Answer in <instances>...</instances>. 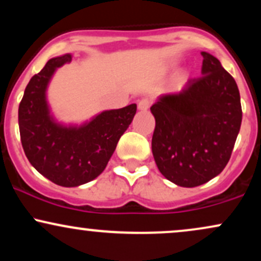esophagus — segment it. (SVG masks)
<instances>
[{"mask_svg":"<svg viewBox=\"0 0 261 261\" xmlns=\"http://www.w3.org/2000/svg\"><path fill=\"white\" fill-rule=\"evenodd\" d=\"M149 106H151V99H149V98H142V99L139 101V104H137L139 110H141V112H145V110H147Z\"/></svg>","mask_w":261,"mask_h":261,"instance_id":"34e87169","label":"esophagus"}]
</instances>
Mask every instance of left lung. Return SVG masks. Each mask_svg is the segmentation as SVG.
Here are the masks:
<instances>
[{"label":"left lung","mask_w":261,"mask_h":261,"mask_svg":"<svg viewBox=\"0 0 261 261\" xmlns=\"http://www.w3.org/2000/svg\"><path fill=\"white\" fill-rule=\"evenodd\" d=\"M201 77L180 92L158 98L152 153L160 172L179 187L194 188L220 174L228 163L242 124L234 79L202 51Z\"/></svg>","instance_id":"1"}]
</instances>
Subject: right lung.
Returning a JSON list of instances; mask_svg holds the SVG:
<instances>
[{
	"label": "right lung",
	"instance_id": "add662e5",
	"mask_svg": "<svg viewBox=\"0 0 261 261\" xmlns=\"http://www.w3.org/2000/svg\"><path fill=\"white\" fill-rule=\"evenodd\" d=\"M70 54L50 59L25 87L18 109L20 141L35 169L61 187L72 188L93 180L106 169L118 141L136 114V104L106 110L81 126L54 120L46 88L56 68L71 62Z\"/></svg>",
	"mask_w": 261,
	"mask_h": 261
}]
</instances>
